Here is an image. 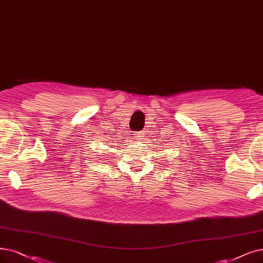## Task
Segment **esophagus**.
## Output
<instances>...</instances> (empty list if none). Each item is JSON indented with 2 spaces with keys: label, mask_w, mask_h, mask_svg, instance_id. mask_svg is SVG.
Wrapping results in <instances>:
<instances>
[{
  "label": "esophagus",
  "mask_w": 263,
  "mask_h": 263,
  "mask_svg": "<svg viewBox=\"0 0 263 263\" xmlns=\"http://www.w3.org/2000/svg\"><path fill=\"white\" fill-rule=\"evenodd\" d=\"M136 137H137V139H142V138H140V137H142L141 135H137V136H136Z\"/></svg>",
  "instance_id": "obj_1"
}]
</instances>
